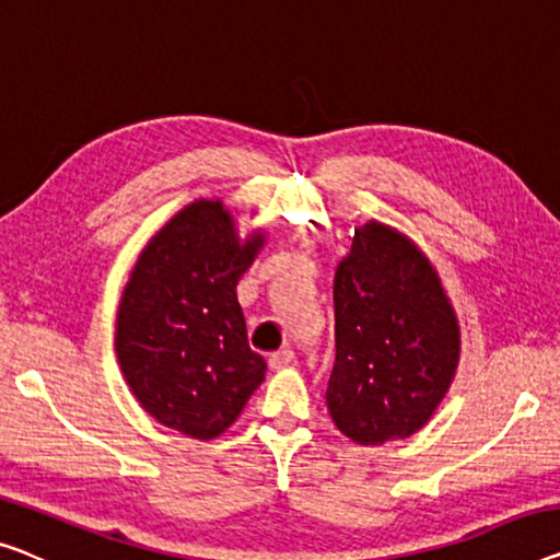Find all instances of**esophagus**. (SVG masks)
I'll use <instances>...</instances> for the list:
<instances>
[{
    "label": "esophagus",
    "mask_w": 560,
    "mask_h": 560,
    "mask_svg": "<svg viewBox=\"0 0 560 560\" xmlns=\"http://www.w3.org/2000/svg\"><path fill=\"white\" fill-rule=\"evenodd\" d=\"M291 362H294V352H291V349H281V352L271 354L269 366L273 372H279V370H283V366H289Z\"/></svg>",
    "instance_id": "obj_1"
}]
</instances>
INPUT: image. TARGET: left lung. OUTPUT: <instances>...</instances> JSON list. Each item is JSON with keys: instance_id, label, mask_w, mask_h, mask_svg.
I'll use <instances>...</instances> for the list:
<instances>
[{"instance_id": "1", "label": "left lung", "mask_w": 560, "mask_h": 560, "mask_svg": "<svg viewBox=\"0 0 560 560\" xmlns=\"http://www.w3.org/2000/svg\"><path fill=\"white\" fill-rule=\"evenodd\" d=\"M334 424L360 445L422 430L453 385L460 327L430 258L380 221L354 231L334 273Z\"/></svg>"}]
</instances>
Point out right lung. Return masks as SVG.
<instances>
[{"instance_id":"obj_1","label":"right lung","mask_w":560,"mask_h":560,"mask_svg":"<svg viewBox=\"0 0 560 560\" xmlns=\"http://www.w3.org/2000/svg\"><path fill=\"white\" fill-rule=\"evenodd\" d=\"M221 200L198 198L148 241L125 283L115 352L140 407L196 440L226 432L264 382L236 283L264 248Z\"/></svg>"}]
</instances>
